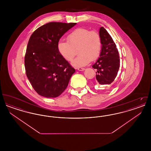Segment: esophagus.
<instances>
[{"label":"esophagus","instance_id":"34e87169","mask_svg":"<svg viewBox=\"0 0 151 151\" xmlns=\"http://www.w3.org/2000/svg\"><path fill=\"white\" fill-rule=\"evenodd\" d=\"M76 69L79 71H84L85 70V68H81V67H78V68H76Z\"/></svg>","mask_w":151,"mask_h":151}]
</instances>
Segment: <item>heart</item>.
Wrapping results in <instances>:
<instances>
[{"label":"heart","mask_w":151,"mask_h":151,"mask_svg":"<svg viewBox=\"0 0 151 151\" xmlns=\"http://www.w3.org/2000/svg\"><path fill=\"white\" fill-rule=\"evenodd\" d=\"M67 41H59L58 50L67 61H71L79 50V56L72 62L75 67L88 65L95 60L100 55L102 42L99 33L94 30L79 28L71 32L67 37Z\"/></svg>","instance_id":"b5f03b06"}]
</instances>
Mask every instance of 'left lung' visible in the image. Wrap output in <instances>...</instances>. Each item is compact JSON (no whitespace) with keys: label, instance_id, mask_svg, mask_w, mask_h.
I'll list each match as a JSON object with an SVG mask.
<instances>
[{"label":"left lung","instance_id":"left-lung-1","mask_svg":"<svg viewBox=\"0 0 151 151\" xmlns=\"http://www.w3.org/2000/svg\"><path fill=\"white\" fill-rule=\"evenodd\" d=\"M99 35L102 42L101 51L100 57L92 66L97 70L96 78L98 84H110L119 68V54L111 37L104 27H101Z\"/></svg>","mask_w":151,"mask_h":151}]
</instances>
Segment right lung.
<instances>
[{"instance_id":"obj_1","label":"right lung","mask_w":151,"mask_h":151,"mask_svg":"<svg viewBox=\"0 0 151 151\" xmlns=\"http://www.w3.org/2000/svg\"><path fill=\"white\" fill-rule=\"evenodd\" d=\"M76 24L50 22L36 29L29 38L24 59L26 74L36 92L43 97L60 95L75 72L59 54L58 43Z\"/></svg>"}]
</instances>
